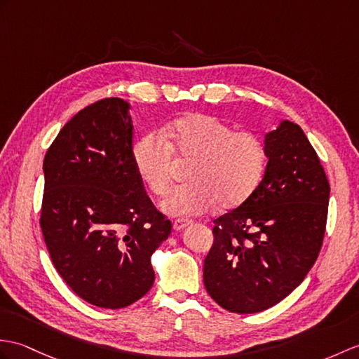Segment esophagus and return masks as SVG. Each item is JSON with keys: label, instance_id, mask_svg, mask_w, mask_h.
Wrapping results in <instances>:
<instances>
[{"label": "esophagus", "instance_id": "1", "mask_svg": "<svg viewBox=\"0 0 359 359\" xmlns=\"http://www.w3.org/2000/svg\"><path fill=\"white\" fill-rule=\"evenodd\" d=\"M187 226H189V222L188 220H176V222L172 223L174 231H182V229H185Z\"/></svg>", "mask_w": 359, "mask_h": 359}]
</instances>
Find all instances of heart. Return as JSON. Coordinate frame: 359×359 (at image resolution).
Masks as SVG:
<instances>
[{"label":"heart","mask_w":359,"mask_h":359,"mask_svg":"<svg viewBox=\"0 0 359 359\" xmlns=\"http://www.w3.org/2000/svg\"><path fill=\"white\" fill-rule=\"evenodd\" d=\"M172 157L193 162L187 179L161 208L170 215L189 217L234 210L252 196L266 166L263 140L252 131H234L211 114L194 113L163 128L161 136L140 137L131 149V162L140 182L154 196L168 193Z\"/></svg>","instance_id":"1"}]
</instances>
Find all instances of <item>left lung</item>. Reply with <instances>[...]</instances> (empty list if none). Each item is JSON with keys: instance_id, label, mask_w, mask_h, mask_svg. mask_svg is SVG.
I'll use <instances>...</instances> for the list:
<instances>
[{"instance_id": "1", "label": "left lung", "mask_w": 359, "mask_h": 359, "mask_svg": "<svg viewBox=\"0 0 359 359\" xmlns=\"http://www.w3.org/2000/svg\"><path fill=\"white\" fill-rule=\"evenodd\" d=\"M268 165L243 205L214 220L203 283L215 303L255 313L302 285L323 245L330 187L299 125L264 135Z\"/></svg>"}]
</instances>
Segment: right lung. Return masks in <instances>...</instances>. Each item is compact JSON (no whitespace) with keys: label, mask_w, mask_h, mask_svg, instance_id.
<instances>
[{"label":"right lung","mask_w":359,"mask_h":359,"mask_svg":"<svg viewBox=\"0 0 359 359\" xmlns=\"http://www.w3.org/2000/svg\"><path fill=\"white\" fill-rule=\"evenodd\" d=\"M130 104L107 97L67 122L47 149L41 229L56 271L87 303L122 309L154 283L171 234L131 162Z\"/></svg>","instance_id":"obj_1"}]
</instances>
